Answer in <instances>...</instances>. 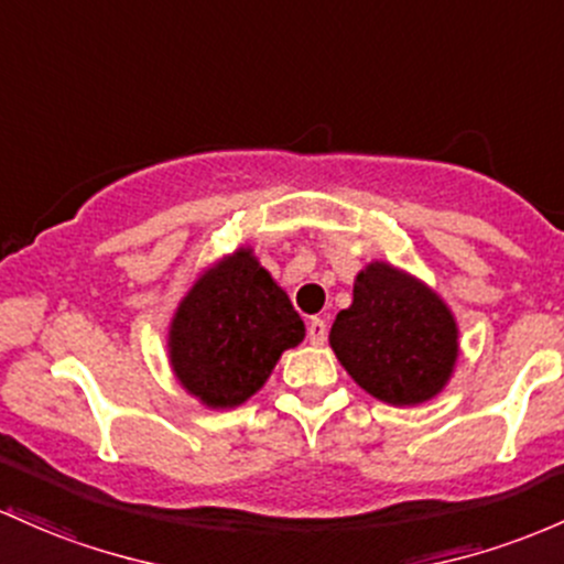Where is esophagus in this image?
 <instances>
[{
    "instance_id": "34e87169",
    "label": "esophagus",
    "mask_w": 564,
    "mask_h": 564,
    "mask_svg": "<svg viewBox=\"0 0 564 564\" xmlns=\"http://www.w3.org/2000/svg\"><path fill=\"white\" fill-rule=\"evenodd\" d=\"M307 339L311 345H324L326 343V324L321 318L307 321Z\"/></svg>"
}]
</instances>
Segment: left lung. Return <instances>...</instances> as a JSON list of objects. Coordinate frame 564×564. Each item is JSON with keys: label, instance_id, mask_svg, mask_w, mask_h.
Listing matches in <instances>:
<instances>
[{"label": "left lung", "instance_id": "8db88e82", "mask_svg": "<svg viewBox=\"0 0 564 564\" xmlns=\"http://www.w3.org/2000/svg\"><path fill=\"white\" fill-rule=\"evenodd\" d=\"M329 343L364 391L386 404L414 406L447 386L457 326L425 283L372 262L358 272L352 305L337 313Z\"/></svg>", "mask_w": 564, "mask_h": 564}]
</instances>
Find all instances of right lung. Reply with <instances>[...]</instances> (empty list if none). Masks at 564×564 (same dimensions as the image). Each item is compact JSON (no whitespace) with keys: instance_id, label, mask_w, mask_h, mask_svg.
Segmentation results:
<instances>
[{"instance_id":"right-lung-1","label":"right lung","mask_w":564,"mask_h":564,"mask_svg":"<svg viewBox=\"0 0 564 564\" xmlns=\"http://www.w3.org/2000/svg\"><path fill=\"white\" fill-rule=\"evenodd\" d=\"M305 337L286 292L249 249L219 262L173 315L169 350L178 382L214 410L243 404L264 386L283 350Z\"/></svg>"}]
</instances>
